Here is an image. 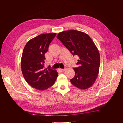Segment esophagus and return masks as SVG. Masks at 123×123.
I'll use <instances>...</instances> for the list:
<instances>
[{
    "instance_id": "1",
    "label": "esophagus",
    "mask_w": 123,
    "mask_h": 123,
    "mask_svg": "<svg viewBox=\"0 0 123 123\" xmlns=\"http://www.w3.org/2000/svg\"><path fill=\"white\" fill-rule=\"evenodd\" d=\"M67 67H65V68H64V69H60V70L62 71V72H64V71H65L67 69Z\"/></svg>"
}]
</instances>
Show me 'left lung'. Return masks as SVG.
I'll list each match as a JSON object with an SVG mask.
<instances>
[{"instance_id": "8db88e82", "label": "left lung", "mask_w": 123, "mask_h": 123, "mask_svg": "<svg viewBox=\"0 0 123 123\" xmlns=\"http://www.w3.org/2000/svg\"><path fill=\"white\" fill-rule=\"evenodd\" d=\"M56 37L73 55L79 57L77 63L79 67L73 68L75 75L70 80L72 84L82 90L92 86L98 75L100 56L92 39L86 33L77 30L60 32Z\"/></svg>"}]
</instances>
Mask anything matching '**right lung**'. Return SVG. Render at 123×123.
I'll return each instance as SVG.
<instances>
[{"instance_id":"right-lung-1","label":"right lung","mask_w":123,"mask_h":123,"mask_svg":"<svg viewBox=\"0 0 123 123\" xmlns=\"http://www.w3.org/2000/svg\"><path fill=\"white\" fill-rule=\"evenodd\" d=\"M45 33L31 39L25 45L21 59V68L26 82L39 91L47 89L55 83L58 73L49 67L44 68V54L56 35Z\"/></svg>"}]
</instances>
